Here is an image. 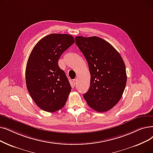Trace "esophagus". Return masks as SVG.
Listing matches in <instances>:
<instances>
[{
    "instance_id": "1",
    "label": "esophagus",
    "mask_w": 153,
    "mask_h": 153,
    "mask_svg": "<svg viewBox=\"0 0 153 153\" xmlns=\"http://www.w3.org/2000/svg\"><path fill=\"white\" fill-rule=\"evenodd\" d=\"M73 84H74V85H75L76 84H77V79H73Z\"/></svg>"
}]
</instances>
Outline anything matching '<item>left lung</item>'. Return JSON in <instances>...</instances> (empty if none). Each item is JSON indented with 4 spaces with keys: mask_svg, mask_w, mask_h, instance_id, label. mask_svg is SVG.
I'll use <instances>...</instances> for the list:
<instances>
[{
    "mask_svg": "<svg viewBox=\"0 0 153 153\" xmlns=\"http://www.w3.org/2000/svg\"><path fill=\"white\" fill-rule=\"evenodd\" d=\"M76 44L89 65L91 84L83 95L87 104L97 112L111 109L120 100L127 75L123 58L105 40L96 36H77Z\"/></svg>",
    "mask_w": 153,
    "mask_h": 153,
    "instance_id": "left-lung-1",
    "label": "left lung"
}]
</instances>
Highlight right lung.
<instances>
[{
    "label": "right lung",
    "instance_id": "obj_1",
    "mask_svg": "<svg viewBox=\"0 0 153 153\" xmlns=\"http://www.w3.org/2000/svg\"><path fill=\"white\" fill-rule=\"evenodd\" d=\"M74 42L71 35L52 34L40 40L30 52L25 69L26 85L33 101L45 111L61 109L68 100L72 88L58 61Z\"/></svg>",
    "mask_w": 153,
    "mask_h": 153
}]
</instances>
